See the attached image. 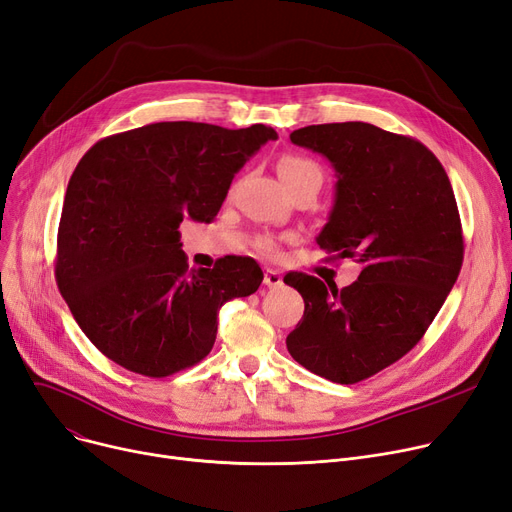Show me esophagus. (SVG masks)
<instances>
[{
  "label": "esophagus",
  "instance_id": "obj_1",
  "mask_svg": "<svg viewBox=\"0 0 512 512\" xmlns=\"http://www.w3.org/2000/svg\"><path fill=\"white\" fill-rule=\"evenodd\" d=\"M264 285L266 287H279L281 283H283V277H281V273L279 271H273V269H266L264 271Z\"/></svg>",
  "mask_w": 512,
  "mask_h": 512
}]
</instances>
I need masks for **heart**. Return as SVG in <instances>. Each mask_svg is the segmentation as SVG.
Segmentation results:
<instances>
[{
    "label": "heart",
    "instance_id": "heart-1",
    "mask_svg": "<svg viewBox=\"0 0 512 512\" xmlns=\"http://www.w3.org/2000/svg\"><path fill=\"white\" fill-rule=\"evenodd\" d=\"M277 173H279V177L283 179V183L287 187L296 185V183H300V181H304L308 177H314V179H321L323 181V173H321L319 164L312 162L310 158L298 156V154H283L279 158V162H277ZM258 246H260L262 252H269V254L275 252L273 243L266 241V239H262Z\"/></svg>",
    "mask_w": 512,
    "mask_h": 512
}]
</instances>
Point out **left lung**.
<instances>
[{
	"instance_id": "obj_1",
	"label": "left lung",
	"mask_w": 512,
	"mask_h": 512,
	"mask_svg": "<svg viewBox=\"0 0 512 512\" xmlns=\"http://www.w3.org/2000/svg\"><path fill=\"white\" fill-rule=\"evenodd\" d=\"M291 143L335 168V204L316 237L339 258L362 264L337 289L306 273L285 283L304 316L285 339L296 362L333 383H358L415 348L458 279L465 239L442 162L417 139L369 123L310 125Z\"/></svg>"
}]
</instances>
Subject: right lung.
I'll return each mask as SVG.
<instances>
[{
	"label": "right lung",
	"instance_id": "right-lung-1",
	"mask_svg": "<svg viewBox=\"0 0 512 512\" xmlns=\"http://www.w3.org/2000/svg\"><path fill=\"white\" fill-rule=\"evenodd\" d=\"M275 129L154 123L97 141L68 181L56 281L89 342L120 367L168 377L206 358L216 316L260 287L252 258L189 269L179 225L210 223Z\"/></svg>",
	"mask_w": 512,
	"mask_h": 512
}]
</instances>
